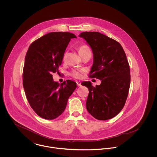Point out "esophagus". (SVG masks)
<instances>
[{
	"label": "esophagus",
	"mask_w": 157,
	"mask_h": 157,
	"mask_svg": "<svg viewBox=\"0 0 157 157\" xmlns=\"http://www.w3.org/2000/svg\"><path fill=\"white\" fill-rule=\"evenodd\" d=\"M76 83H77V85L78 86H81V82H80L77 81Z\"/></svg>",
	"instance_id": "esophagus-1"
}]
</instances>
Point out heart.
I'll list each match as a JSON object with an SVG mask.
<instances>
[{
  "instance_id": "1",
  "label": "heart",
  "mask_w": 157,
  "mask_h": 157,
  "mask_svg": "<svg viewBox=\"0 0 157 157\" xmlns=\"http://www.w3.org/2000/svg\"><path fill=\"white\" fill-rule=\"evenodd\" d=\"M88 51H90V48H89V46L86 45H80L78 47V52H79V54H80L81 56H82L85 53H86ZM66 58H67V53H65L63 54V60H65ZM83 72V71L73 69L70 72V75L72 77H74L75 78H80L82 77V74Z\"/></svg>"
}]
</instances>
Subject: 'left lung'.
I'll use <instances>...</instances> for the list:
<instances>
[{
  "instance_id": "1",
  "label": "left lung",
  "mask_w": 157,
  "mask_h": 157,
  "mask_svg": "<svg viewBox=\"0 0 157 157\" xmlns=\"http://www.w3.org/2000/svg\"><path fill=\"white\" fill-rule=\"evenodd\" d=\"M83 37L90 45L94 54V63L90 78L101 80L95 87L89 82L82 85L89 89L86 109L99 120L111 119L123 108L131 83L130 67L121 45L98 32H83Z\"/></svg>"
}]
</instances>
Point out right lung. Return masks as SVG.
<instances>
[{"label": "right lung", "instance_id": "right-lung-1", "mask_svg": "<svg viewBox=\"0 0 157 157\" xmlns=\"http://www.w3.org/2000/svg\"><path fill=\"white\" fill-rule=\"evenodd\" d=\"M77 37L68 32H51L36 40L26 52L23 69V86L27 100L39 116L46 120L57 118L65 111L69 97L77 88L67 80L53 81L52 73L59 72L69 42Z\"/></svg>", "mask_w": 157, "mask_h": 157}]
</instances>
